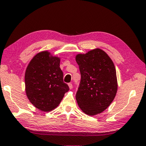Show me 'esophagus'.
I'll list each match as a JSON object with an SVG mask.
<instances>
[{
  "instance_id": "34e87169",
  "label": "esophagus",
  "mask_w": 146,
  "mask_h": 146,
  "mask_svg": "<svg viewBox=\"0 0 146 146\" xmlns=\"http://www.w3.org/2000/svg\"><path fill=\"white\" fill-rule=\"evenodd\" d=\"M68 86H69V87H70V89H73V85H72V84H71V83H69L68 84Z\"/></svg>"
}]
</instances>
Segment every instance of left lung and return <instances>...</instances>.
<instances>
[{
    "instance_id": "1",
    "label": "left lung",
    "mask_w": 146,
    "mask_h": 146,
    "mask_svg": "<svg viewBox=\"0 0 146 146\" xmlns=\"http://www.w3.org/2000/svg\"><path fill=\"white\" fill-rule=\"evenodd\" d=\"M81 80L76 93L80 109L95 115L107 109L117 91L116 70L113 62L103 50L96 48L76 55Z\"/></svg>"
}]
</instances>
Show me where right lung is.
<instances>
[{
	"label": "right lung",
	"instance_id": "right-lung-1",
	"mask_svg": "<svg viewBox=\"0 0 146 146\" xmlns=\"http://www.w3.org/2000/svg\"><path fill=\"white\" fill-rule=\"evenodd\" d=\"M25 92L30 102L43 112L60 104L69 87L63 82L60 58L48 51L37 54L29 62L25 74Z\"/></svg>",
	"mask_w": 146,
	"mask_h": 146
}]
</instances>
